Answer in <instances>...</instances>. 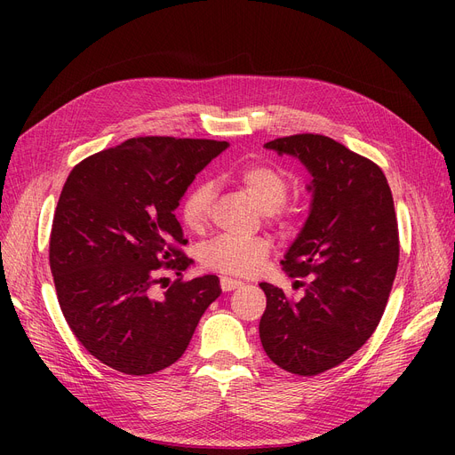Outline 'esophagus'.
Returning a JSON list of instances; mask_svg holds the SVG:
<instances>
[{
    "instance_id": "obj_1",
    "label": "esophagus",
    "mask_w": 455,
    "mask_h": 455,
    "mask_svg": "<svg viewBox=\"0 0 455 455\" xmlns=\"http://www.w3.org/2000/svg\"><path fill=\"white\" fill-rule=\"evenodd\" d=\"M221 290L223 291H232V290H237V288H242V280H237V278H230V276H221Z\"/></svg>"
}]
</instances>
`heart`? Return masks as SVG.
Listing matches in <instances>:
<instances>
[{"label": "heart", "instance_id": "1", "mask_svg": "<svg viewBox=\"0 0 455 455\" xmlns=\"http://www.w3.org/2000/svg\"><path fill=\"white\" fill-rule=\"evenodd\" d=\"M235 184L264 212L266 218L275 223H285L293 218V208L285 206L290 196V179L280 167L271 164H247L234 173ZM213 201L212 182H199L191 188L180 204V220L191 232H201L210 218ZM271 252L267 237H240L220 235L208 242L199 251L201 264L223 275L249 276L261 269Z\"/></svg>", "mask_w": 455, "mask_h": 455}]
</instances>
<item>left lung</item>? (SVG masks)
<instances>
[{"mask_svg":"<svg viewBox=\"0 0 455 455\" xmlns=\"http://www.w3.org/2000/svg\"><path fill=\"white\" fill-rule=\"evenodd\" d=\"M266 148L307 167L314 201L280 261L291 278L307 276L306 293L291 300L261 282L259 339L283 371L315 376L360 350L384 315L400 252L393 194L379 165L328 136L293 134Z\"/></svg>","mask_w":455,"mask_h":455,"instance_id":"obj_1","label":"left lung"}]
</instances>
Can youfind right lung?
I'll use <instances>...</instances> for the list:
<instances>
[{"label": "right lung", "instance_id": "obj_1", "mask_svg": "<svg viewBox=\"0 0 455 455\" xmlns=\"http://www.w3.org/2000/svg\"><path fill=\"white\" fill-rule=\"evenodd\" d=\"M227 141L140 136L79 162L66 179L50 237V266L66 323L105 365L146 376L173 365L206 307L221 295L220 278L182 280L175 208ZM180 278L156 291L162 270Z\"/></svg>", "mask_w": 455, "mask_h": 455}]
</instances>
